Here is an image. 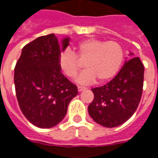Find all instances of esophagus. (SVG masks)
<instances>
[{
	"label": "esophagus",
	"instance_id": "obj_1",
	"mask_svg": "<svg viewBox=\"0 0 158 158\" xmlns=\"http://www.w3.org/2000/svg\"><path fill=\"white\" fill-rule=\"evenodd\" d=\"M85 87H82V86H78V91H79V92H81V91L85 90Z\"/></svg>",
	"mask_w": 158,
	"mask_h": 158
}]
</instances>
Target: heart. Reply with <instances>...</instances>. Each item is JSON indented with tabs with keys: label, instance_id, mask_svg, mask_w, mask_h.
<instances>
[{
	"label": "heart",
	"instance_id": "heart-1",
	"mask_svg": "<svg viewBox=\"0 0 158 158\" xmlns=\"http://www.w3.org/2000/svg\"><path fill=\"white\" fill-rule=\"evenodd\" d=\"M123 49L116 41L87 39L77 43L73 52L65 50L58 57V66L69 79L75 78L85 63L86 67L78 77L79 84H90L97 79L104 83L113 79L121 68Z\"/></svg>",
	"mask_w": 158,
	"mask_h": 158
}]
</instances>
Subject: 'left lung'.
Instances as JSON below:
<instances>
[{
  "instance_id": "obj_1",
  "label": "left lung",
  "mask_w": 158,
  "mask_h": 158,
  "mask_svg": "<svg viewBox=\"0 0 158 158\" xmlns=\"http://www.w3.org/2000/svg\"><path fill=\"white\" fill-rule=\"evenodd\" d=\"M144 70L139 57H134L125 62L110 82L91 89L94 99L88 111L95 122L114 128L132 116L142 96Z\"/></svg>"
}]
</instances>
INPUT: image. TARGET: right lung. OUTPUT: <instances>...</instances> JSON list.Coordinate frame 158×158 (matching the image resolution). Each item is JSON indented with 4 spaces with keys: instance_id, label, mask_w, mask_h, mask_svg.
Returning a JSON list of instances; mask_svg holds the SVG:
<instances>
[{
    "instance_id": "add662e5",
    "label": "right lung",
    "mask_w": 158,
    "mask_h": 158,
    "mask_svg": "<svg viewBox=\"0 0 158 158\" xmlns=\"http://www.w3.org/2000/svg\"><path fill=\"white\" fill-rule=\"evenodd\" d=\"M62 46L54 34L40 36L23 48L14 69L17 99L23 114L42 129L54 127L64 118L71 100L78 95L77 86L62 74L58 66Z\"/></svg>"
}]
</instances>
